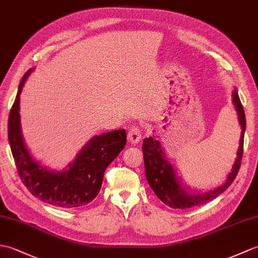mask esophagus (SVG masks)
<instances>
[{"mask_svg": "<svg viewBox=\"0 0 258 258\" xmlns=\"http://www.w3.org/2000/svg\"><path fill=\"white\" fill-rule=\"evenodd\" d=\"M142 133L140 128L136 126V125H132V127L128 130V134H127V139L131 144H137L141 141Z\"/></svg>", "mask_w": 258, "mask_h": 258, "instance_id": "obj_1", "label": "esophagus"}]
</instances>
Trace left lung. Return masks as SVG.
<instances>
[{
    "label": "left lung",
    "instance_id": "1",
    "mask_svg": "<svg viewBox=\"0 0 258 258\" xmlns=\"http://www.w3.org/2000/svg\"><path fill=\"white\" fill-rule=\"evenodd\" d=\"M232 101L235 106L238 122L242 127L241 139H239V147L235 163L233 165L232 171L227 175L225 182L213 190H209L205 194L188 192L187 189H184L181 185L180 180L178 179L172 165L166 158L164 148L157 140V137L153 135L151 137L144 139L142 149L144 155V164H145V175L147 182L151 185L155 195L166 206L172 209H188L205 205V203L215 199L218 196L224 192L230 187L231 183L234 181L239 170V167H241V160L244 151V133L245 127H246V119H245L243 105L241 103V100H239L236 90L233 92Z\"/></svg>",
    "mask_w": 258,
    "mask_h": 258
}]
</instances>
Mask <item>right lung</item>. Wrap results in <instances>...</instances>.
<instances>
[{
    "instance_id": "right-lung-1",
    "label": "right lung",
    "mask_w": 258,
    "mask_h": 258,
    "mask_svg": "<svg viewBox=\"0 0 258 258\" xmlns=\"http://www.w3.org/2000/svg\"><path fill=\"white\" fill-rule=\"evenodd\" d=\"M33 70L24 75L9 116V143L17 171L29 192L39 200L66 209L86 206L100 192L107 166L124 149L126 132L121 128L94 136L67 170L56 172L41 167L24 143L20 122V94Z\"/></svg>"
}]
</instances>
